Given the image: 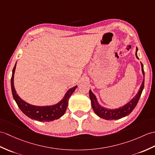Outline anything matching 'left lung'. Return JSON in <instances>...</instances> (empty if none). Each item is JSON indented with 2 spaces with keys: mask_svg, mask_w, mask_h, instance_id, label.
<instances>
[{
  "mask_svg": "<svg viewBox=\"0 0 155 155\" xmlns=\"http://www.w3.org/2000/svg\"><path fill=\"white\" fill-rule=\"evenodd\" d=\"M137 50L138 49L137 48L135 55L137 58L139 59L137 54ZM141 63V68H142V72H143V76L145 77V72H144V69H143V64L142 63ZM144 83H145V79H143V82L141 85V87H140L139 91L130 102H128L127 104H125L124 106L120 107V108L115 109V110L106 109V107H104L100 106L98 103V101H97L95 95L93 94L92 91L90 90L89 96H90V98H91V104H92L93 110H94V111L97 116H98L100 117H102L104 119V120H119V119H121L125 116H127V115L130 114L132 112V111L135 109L137 104L140 97H141L143 90L144 88Z\"/></svg>",
  "mask_w": 155,
  "mask_h": 155,
  "instance_id": "8db88e82",
  "label": "left lung"
}]
</instances>
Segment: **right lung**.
Wrapping results in <instances>:
<instances>
[{"label":"right lung","instance_id":"right-lung-1","mask_svg":"<svg viewBox=\"0 0 155 155\" xmlns=\"http://www.w3.org/2000/svg\"><path fill=\"white\" fill-rule=\"evenodd\" d=\"M16 65L14 67L12 70V75L11 77V88L13 98L15 100L18 106L22 112L32 120H35L39 121H51L55 120H57L61 117L65 113L67 107L68 106V101L72 94L74 92L77 86L71 88L64 95L63 100L55 105L51 106H35L31 105L24 102L16 94L14 86V74L15 72Z\"/></svg>","mask_w":155,"mask_h":155}]
</instances>
